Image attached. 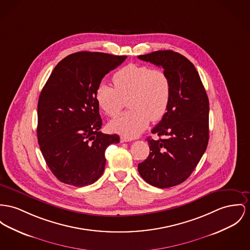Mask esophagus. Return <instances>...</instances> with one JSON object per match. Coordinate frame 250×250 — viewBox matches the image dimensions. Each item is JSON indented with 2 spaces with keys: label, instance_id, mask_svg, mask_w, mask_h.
<instances>
[{
  "label": "esophagus",
  "instance_id": "34e87169",
  "mask_svg": "<svg viewBox=\"0 0 250 250\" xmlns=\"http://www.w3.org/2000/svg\"><path fill=\"white\" fill-rule=\"evenodd\" d=\"M133 139L132 138H129V137H126V136H121L120 137V142H130V141H132Z\"/></svg>",
  "mask_w": 250,
  "mask_h": 250
}]
</instances>
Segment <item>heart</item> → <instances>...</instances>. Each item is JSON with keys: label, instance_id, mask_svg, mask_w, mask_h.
<instances>
[{"label": "heart", "instance_id": "heart-1", "mask_svg": "<svg viewBox=\"0 0 250 250\" xmlns=\"http://www.w3.org/2000/svg\"><path fill=\"white\" fill-rule=\"evenodd\" d=\"M115 88L100 83L96 91V100L100 109L114 117L128 100L130 111L113 119L109 126L116 133L134 137L142 133L150 120L158 121L165 116L171 97L169 78L161 69L147 65L128 64L114 75Z\"/></svg>", "mask_w": 250, "mask_h": 250}]
</instances>
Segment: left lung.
<instances>
[{
	"label": "left lung",
	"mask_w": 250,
	"mask_h": 250,
	"mask_svg": "<svg viewBox=\"0 0 250 250\" xmlns=\"http://www.w3.org/2000/svg\"><path fill=\"white\" fill-rule=\"evenodd\" d=\"M138 59L161 66L169 78L171 97L165 116L148 138L150 154L138 164L141 177L165 188L183 183L199 163L208 143V98L194 65L171 50L155 51Z\"/></svg>",
	"instance_id": "obj_1"
}]
</instances>
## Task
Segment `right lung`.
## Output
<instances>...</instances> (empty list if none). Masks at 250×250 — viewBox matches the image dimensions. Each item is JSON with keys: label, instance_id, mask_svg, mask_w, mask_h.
Returning <instances> with one entry per match:
<instances>
[{"label": "right lung", "instance_id": "1", "mask_svg": "<svg viewBox=\"0 0 250 250\" xmlns=\"http://www.w3.org/2000/svg\"><path fill=\"white\" fill-rule=\"evenodd\" d=\"M126 56L78 52L61 61L38 102L37 135L52 173L62 183L83 187L104 171L105 150L119 142L117 134L100 132L102 126L96 91L102 79Z\"/></svg>", "mask_w": 250, "mask_h": 250}]
</instances>
